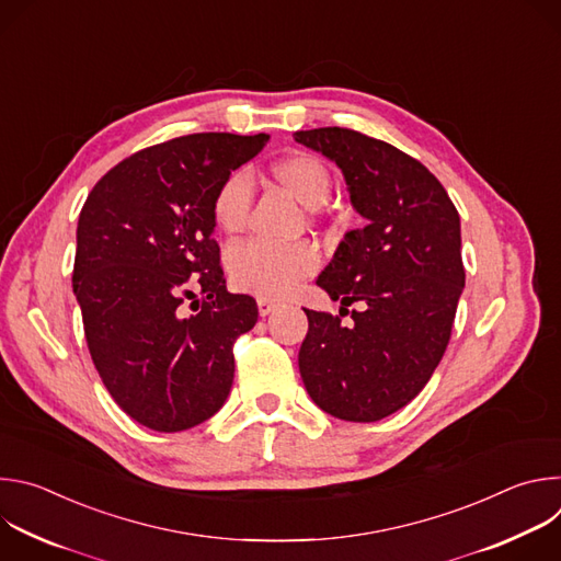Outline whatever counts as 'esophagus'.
<instances>
[{"label": "esophagus", "instance_id": "34e87169", "mask_svg": "<svg viewBox=\"0 0 561 561\" xmlns=\"http://www.w3.org/2000/svg\"><path fill=\"white\" fill-rule=\"evenodd\" d=\"M277 301H273V299H266V297H260L257 299V310H260V314L262 317H266V314H271L273 310H277Z\"/></svg>", "mask_w": 561, "mask_h": 561}]
</instances>
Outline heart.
<instances>
[{
	"instance_id": "b5f03b06",
	"label": "heart",
	"mask_w": 561,
	"mask_h": 561,
	"mask_svg": "<svg viewBox=\"0 0 561 561\" xmlns=\"http://www.w3.org/2000/svg\"><path fill=\"white\" fill-rule=\"evenodd\" d=\"M275 180L306 208L322 206L331 195V173L322 159L295 152L273 167ZM253 206V178L239 169L224 178L213 197V217L224 232H242ZM228 277L234 288L260 297H284L319 268V253L308 242L271 244L262 239L234 244L226 253Z\"/></svg>"
}]
</instances>
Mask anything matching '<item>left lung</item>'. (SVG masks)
<instances>
[{
	"instance_id": "8db88e82",
	"label": "left lung",
	"mask_w": 561,
	"mask_h": 561,
	"mask_svg": "<svg viewBox=\"0 0 561 561\" xmlns=\"http://www.w3.org/2000/svg\"><path fill=\"white\" fill-rule=\"evenodd\" d=\"M346 180L364 228L344 234L317 277L341 317L304 308L299 373L312 402L346 422H377L404 409L431 379L450 340L463 290L459 215L439 180L411 154L351 128L297 130Z\"/></svg>"
}]
</instances>
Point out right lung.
Returning <instances> with one entry per match:
<instances>
[{
    "label": "right lung",
    "mask_w": 561,
    "mask_h": 561,
    "mask_svg": "<svg viewBox=\"0 0 561 561\" xmlns=\"http://www.w3.org/2000/svg\"><path fill=\"white\" fill-rule=\"evenodd\" d=\"M266 141L197 133L144 148L79 213L72 290L89 351L117 407L150 431L193 428L230 392L232 344L257 304L226 290L213 197Z\"/></svg>",
    "instance_id": "right-lung-1"
}]
</instances>
